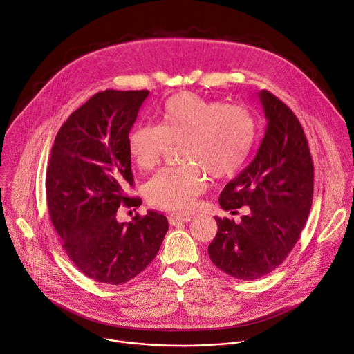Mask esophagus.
<instances>
[{
	"mask_svg": "<svg viewBox=\"0 0 354 354\" xmlns=\"http://www.w3.org/2000/svg\"><path fill=\"white\" fill-rule=\"evenodd\" d=\"M169 220V224L171 226H176V224H182V223H187L190 221V217L189 216H178V214H171L168 217Z\"/></svg>",
	"mask_w": 354,
	"mask_h": 354,
	"instance_id": "1",
	"label": "esophagus"
}]
</instances>
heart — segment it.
I'll return each instance as SVG.
<instances>
[{"mask_svg":"<svg viewBox=\"0 0 354 354\" xmlns=\"http://www.w3.org/2000/svg\"><path fill=\"white\" fill-rule=\"evenodd\" d=\"M255 136L252 115L240 106L224 104L195 93H178L159 109V125L138 124L128 136V148L142 171L162 160L169 145H182L185 167L152 176L145 187L158 209L187 213L206 189V176H234L245 164Z\"/></svg>","mask_w":354,"mask_h":354,"instance_id":"1","label":"heart"}]
</instances>
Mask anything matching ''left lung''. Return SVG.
<instances>
[{
  "label": "left lung",
  "instance_id": "1",
  "mask_svg": "<svg viewBox=\"0 0 354 354\" xmlns=\"http://www.w3.org/2000/svg\"><path fill=\"white\" fill-rule=\"evenodd\" d=\"M267 130L251 164L223 189L224 210L248 206L240 223L216 217L207 251L213 264L233 278L252 281L278 268L297 244L313 198V162L304 128L268 90L259 93Z\"/></svg>",
  "mask_w": 354,
  "mask_h": 354
}]
</instances>
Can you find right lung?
<instances>
[{
	"label": "right lung",
	"instance_id": "add662e5",
	"mask_svg": "<svg viewBox=\"0 0 354 354\" xmlns=\"http://www.w3.org/2000/svg\"><path fill=\"white\" fill-rule=\"evenodd\" d=\"M148 90H104L73 111L55 138L46 171V201L53 227L71 261L86 277L125 283L155 259L168 232L162 213H137L117 221L118 207L142 201L133 186L128 134Z\"/></svg>",
	"mask_w": 354,
	"mask_h": 354
}]
</instances>
